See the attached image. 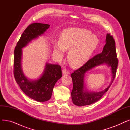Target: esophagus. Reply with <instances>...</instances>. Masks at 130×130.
I'll list each match as a JSON object with an SVG mask.
<instances>
[{"instance_id": "1", "label": "esophagus", "mask_w": 130, "mask_h": 130, "mask_svg": "<svg viewBox=\"0 0 130 130\" xmlns=\"http://www.w3.org/2000/svg\"><path fill=\"white\" fill-rule=\"evenodd\" d=\"M62 73H63V74H64V75H67V74H70V71L69 70H67L65 69L63 70Z\"/></svg>"}]
</instances>
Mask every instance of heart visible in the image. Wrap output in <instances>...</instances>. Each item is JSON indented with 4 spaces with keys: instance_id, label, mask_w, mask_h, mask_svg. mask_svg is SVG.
<instances>
[{
    "instance_id": "obj_1",
    "label": "heart",
    "mask_w": 130,
    "mask_h": 130,
    "mask_svg": "<svg viewBox=\"0 0 130 130\" xmlns=\"http://www.w3.org/2000/svg\"><path fill=\"white\" fill-rule=\"evenodd\" d=\"M99 40L88 30L79 28H70L60 34L59 42H54V53L60 58L64 51L69 50L67 60L74 67L83 65L96 50Z\"/></svg>"
}]
</instances>
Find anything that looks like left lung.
Segmentation results:
<instances>
[{
    "instance_id": "obj_1",
    "label": "left lung",
    "mask_w": 130,
    "mask_h": 130,
    "mask_svg": "<svg viewBox=\"0 0 130 130\" xmlns=\"http://www.w3.org/2000/svg\"><path fill=\"white\" fill-rule=\"evenodd\" d=\"M103 64L111 67L112 74L111 83L104 90L101 92H88L84 87L85 74L95 67ZM118 65V59L117 57L115 40L110 34H107L106 44L102 53L88 60L84 65L71 74L73 84L71 93L73 103L77 106H82L90 105L98 101L108 91L113 83L115 77Z\"/></svg>"
}]
</instances>
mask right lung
Segmentation results:
<instances>
[{
    "instance_id": "obj_1",
    "label": "right lung",
    "mask_w": 130,
    "mask_h": 130,
    "mask_svg": "<svg viewBox=\"0 0 130 130\" xmlns=\"http://www.w3.org/2000/svg\"><path fill=\"white\" fill-rule=\"evenodd\" d=\"M49 28L48 24H30L22 34L14 51L13 74L16 82L26 95L38 102H45L51 99L55 84L62 76L61 66L47 63L42 75L37 80H30L25 76L22 69V48Z\"/></svg>"
}]
</instances>
